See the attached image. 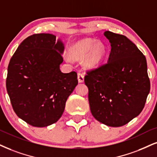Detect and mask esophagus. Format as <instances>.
I'll return each instance as SVG.
<instances>
[{
    "mask_svg": "<svg viewBox=\"0 0 157 157\" xmlns=\"http://www.w3.org/2000/svg\"><path fill=\"white\" fill-rule=\"evenodd\" d=\"M78 81L79 83L84 82V75H83V73H78Z\"/></svg>",
    "mask_w": 157,
    "mask_h": 157,
    "instance_id": "1",
    "label": "esophagus"
}]
</instances>
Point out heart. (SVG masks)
Returning <instances> with one entry per match:
<instances>
[{
    "label": "heart",
    "mask_w": 157,
    "mask_h": 157,
    "mask_svg": "<svg viewBox=\"0 0 157 157\" xmlns=\"http://www.w3.org/2000/svg\"><path fill=\"white\" fill-rule=\"evenodd\" d=\"M106 53L105 46L102 42L96 41L93 38H86L79 40L71 46L70 55H66V59L81 61L84 59L86 68L92 69L101 63Z\"/></svg>",
    "instance_id": "1"
}]
</instances>
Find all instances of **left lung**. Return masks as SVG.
I'll return each mask as SVG.
<instances>
[{
  "mask_svg": "<svg viewBox=\"0 0 157 157\" xmlns=\"http://www.w3.org/2000/svg\"><path fill=\"white\" fill-rule=\"evenodd\" d=\"M111 43L107 63L88 71L90 111L96 120L109 127H121L138 117L150 92L146 59L123 35L105 31Z\"/></svg>",
  "mask_w": 157,
  "mask_h": 157,
  "instance_id": "8db88e82",
  "label": "left lung"
}]
</instances>
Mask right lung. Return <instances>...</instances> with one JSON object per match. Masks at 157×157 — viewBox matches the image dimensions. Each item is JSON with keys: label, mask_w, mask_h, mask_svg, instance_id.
<instances>
[{"label": "right lung", "mask_w": 157, "mask_h": 157, "mask_svg": "<svg viewBox=\"0 0 157 157\" xmlns=\"http://www.w3.org/2000/svg\"><path fill=\"white\" fill-rule=\"evenodd\" d=\"M64 44L49 33L34 34L18 46L8 66L6 90L13 111L30 125L44 127L63 115L78 84L77 73H62Z\"/></svg>", "instance_id": "1"}]
</instances>
